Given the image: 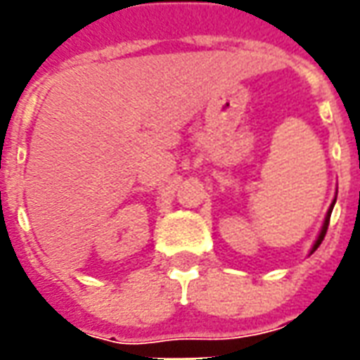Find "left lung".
<instances>
[{
  "label": "left lung",
  "instance_id": "8db88e82",
  "mask_svg": "<svg viewBox=\"0 0 360 360\" xmlns=\"http://www.w3.org/2000/svg\"><path fill=\"white\" fill-rule=\"evenodd\" d=\"M333 204H335V200L332 202V206H330V210H328V214H326V219H324V226H322V229H320V235H318V239L314 241V245H312V250L310 252H314V250L320 247V243L324 241V235L326 231H328V226H330V216H332V210H333Z\"/></svg>",
  "mask_w": 360,
  "mask_h": 360
}]
</instances>
